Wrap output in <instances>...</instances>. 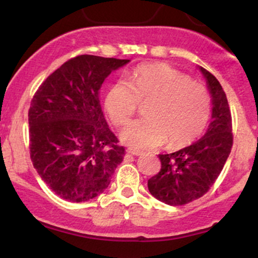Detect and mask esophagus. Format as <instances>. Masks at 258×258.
Instances as JSON below:
<instances>
[{"instance_id":"1","label":"esophagus","mask_w":258,"mask_h":258,"mask_svg":"<svg viewBox=\"0 0 258 258\" xmlns=\"http://www.w3.org/2000/svg\"><path fill=\"white\" fill-rule=\"evenodd\" d=\"M127 153H130V154H132V155H135V156H139V155H142V150H138V149H132V148H130V149H127Z\"/></svg>"}]
</instances>
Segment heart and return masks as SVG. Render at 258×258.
<instances>
[{
	"instance_id": "heart-1",
	"label": "heart",
	"mask_w": 258,
	"mask_h": 258,
	"mask_svg": "<svg viewBox=\"0 0 258 258\" xmlns=\"http://www.w3.org/2000/svg\"><path fill=\"white\" fill-rule=\"evenodd\" d=\"M148 102V119L132 122L121 135L127 146L143 149L168 141L178 148L193 143L205 130L211 98L203 85L167 64L139 65L127 80H117L106 92L105 109L115 126L123 127Z\"/></svg>"
}]
</instances>
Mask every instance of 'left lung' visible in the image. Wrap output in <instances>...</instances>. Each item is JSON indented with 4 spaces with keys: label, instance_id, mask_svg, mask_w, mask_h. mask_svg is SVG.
I'll list each match as a JSON object with an SVG mask.
<instances>
[{
    "label": "left lung",
    "instance_id": "8db88e82",
    "mask_svg": "<svg viewBox=\"0 0 258 258\" xmlns=\"http://www.w3.org/2000/svg\"><path fill=\"white\" fill-rule=\"evenodd\" d=\"M212 97V120L203 138L172 154H159L161 170L148 180L154 198L171 206L194 201L210 190L233 146L232 114L218 80L200 67Z\"/></svg>",
    "mask_w": 258,
    "mask_h": 258
}]
</instances>
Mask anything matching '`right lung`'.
I'll return each instance as SVG.
<instances>
[{"label":"right lung","mask_w":258,"mask_h":258,"mask_svg":"<svg viewBox=\"0 0 258 258\" xmlns=\"http://www.w3.org/2000/svg\"><path fill=\"white\" fill-rule=\"evenodd\" d=\"M128 59L82 54L41 84L29 109L32 165L61 199L82 203L108 188L125 148L109 128L99 90Z\"/></svg>","instance_id":"right-lung-1"}]
</instances>
